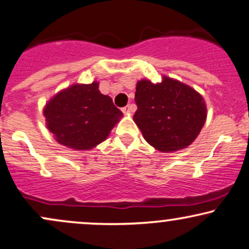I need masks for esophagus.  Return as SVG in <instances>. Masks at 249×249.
<instances>
[{
    "instance_id": "obj_1",
    "label": "esophagus",
    "mask_w": 249,
    "mask_h": 249,
    "mask_svg": "<svg viewBox=\"0 0 249 249\" xmlns=\"http://www.w3.org/2000/svg\"><path fill=\"white\" fill-rule=\"evenodd\" d=\"M123 112L124 113H126V115H128V113H131L132 112V110H133V107L132 106H126V107H123Z\"/></svg>"
}]
</instances>
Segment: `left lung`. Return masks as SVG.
Returning a JSON list of instances; mask_svg holds the SVG:
<instances>
[{"label": "left lung", "instance_id": "8db88e82", "mask_svg": "<svg viewBox=\"0 0 249 249\" xmlns=\"http://www.w3.org/2000/svg\"><path fill=\"white\" fill-rule=\"evenodd\" d=\"M133 121L149 145L174 153L194 142L204 126L208 110L203 96L181 81L162 75L161 82H137Z\"/></svg>", "mask_w": 249, "mask_h": 249}]
</instances>
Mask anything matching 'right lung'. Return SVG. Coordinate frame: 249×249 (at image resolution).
<instances>
[{
	"mask_svg": "<svg viewBox=\"0 0 249 249\" xmlns=\"http://www.w3.org/2000/svg\"><path fill=\"white\" fill-rule=\"evenodd\" d=\"M97 81L90 85L74 83L45 104L46 127L60 145L89 151L109 137L123 112L111 97L101 94Z\"/></svg>",
	"mask_w": 249,
	"mask_h": 249,
	"instance_id": "right-lung-1",
	"label": "right lung"
}]
</instances>
